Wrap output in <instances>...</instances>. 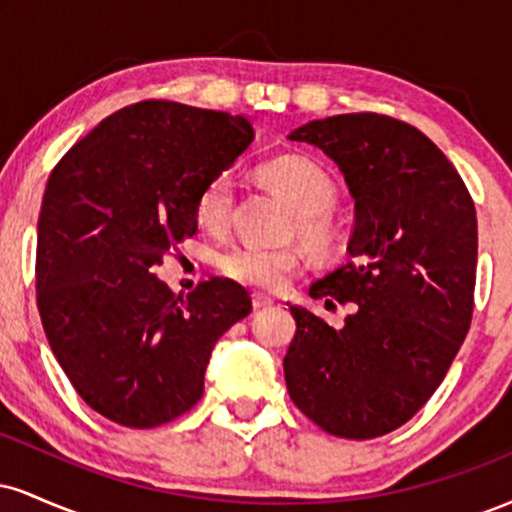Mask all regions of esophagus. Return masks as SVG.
<instances>
[{
  "instance_id": "34e87169",
  "label": "esophagus",
  "mask_w": 512,
  "mask_h": 512,
  "mask_svg": "<svg viewBox=\"0 0 512 512\" xmlns=\"http://www.w3.org/2000/svg\"><path fill=\"white\" fill-rule=\"evenodd\" d=\"M272 305H274L272 296H264V293H252V308H255V310L272 308Z\"/></svg>"
}]
</instances>
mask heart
Wrapping results in <instances>:
<instances>
[{
  "label": "heart",
  "instance_id": "heart-1",
  "mask_svg": "<svg viewBox=\"0 0 512 512\" xmlns=\"http://www.w3.org/2000/svg\"><path fill=\"white\" fill-rule=\"evenodd\" d=\"M262 180L296 211V233L317 252L330 250L337 240V223L330 207L337 185L320 163L303 156H284L262 168ZM236 209V182L228 173H216L204 182L195 202V219L207 233L228 231ZM301 267L296 248L233 245L221 252L219 269L228 279L260 291H276Z\"/></svg>",
  "mask_w": 512,
  "mask_h": 512
}]
</instances>
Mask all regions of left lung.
<instances>
[{
	"label": "left lung",
	"mask_w": 512,
	"mask_h": 512,
	"mask_svg": "<svg viewBox=\"0 0 512 512\" xmlns=\"http://www.w3.org/2000/svg\"><path fill=\"white\" fill-rule=\"evenodd\" d=\"M325 151L354 197L346 260L310 296L354 303L339 330L289 305V395L322 431L349 440L407 424L438 390L469 332L477 211L455 166L424 132L378 113L293 129Z\"/></svg>",
	"instance_id": "8db88e82"
}]
</instances>
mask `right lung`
<instances>
[{
  "label": "right lung",
  "instance_id": "add662e5",
  "mask_svg": "<svg viewBox=\"0 0 512 512\" xmlns=\"http://www.w3.org/2000/svg\"><path fill=\"white\" fill-rule=\"evenodd\" d=\"M252 139L243 115L142 101L105 117L50 173L40 320L74 390L105 419L154 428L190 411L214 344L250 315L243 286L211 279L175 298L154 267L195 236L199 190Z\"/></svg>",
  "mask_w": 512,
  "mask_h": 512
}]
</instances>
